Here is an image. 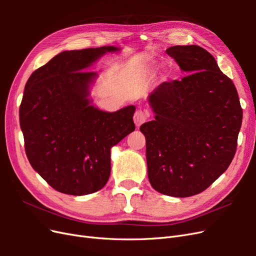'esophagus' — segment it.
Masks as SVG:
<instances>
[{"label": "esophagus", "mask_w": 256, "mask_h": 256, "mask_svg": "<svg viewBox=\"0 0 256 256\" xmlns=\"http://www.w3.org/2000/svg\"><path fill=\"white\" fill-rule=\"evenodd\" d=\"M146 118H147L146 113L143 112L142 110H138L134 115V120L136 127H140L142 124H144L146 122Z\"/></svg>", "instance_id": "34e87169"}]
</instances>
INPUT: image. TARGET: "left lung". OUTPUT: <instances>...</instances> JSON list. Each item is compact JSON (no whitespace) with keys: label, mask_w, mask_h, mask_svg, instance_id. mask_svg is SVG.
<instances>
[{"label":"left lung","mask_w":256,"mask_h":256,"mask_svg":"<svg viewBox=\"0 0 256 256\" xmlns=\"http://www.w3.org/2000/svg\"><path fill=\"white\" fill-rule=\"evenodd\" d=\"M166 53L188 74L152 92L154 120L140 130L152 187L188 198L206 190L230 166L242 109L233 81L210 53L196 44L174 46Z\"/></svg>","instance_id":"left-lung-1"}]
</instances>
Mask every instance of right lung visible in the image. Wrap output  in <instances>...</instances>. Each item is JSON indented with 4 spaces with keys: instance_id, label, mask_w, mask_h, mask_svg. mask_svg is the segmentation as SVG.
<instances>
[{
    "instance_id": "obj_1",
    "label": "right lung",
    "mask_w": 256,
    "mask_h": 256,
    "mask_svg": "<svg viewBox=\"0 0 256 256\" xmlns=\"http://www.w3.org/2000/svg\"><path fill=\"white\" fill-rule=\"evenodd\" d=\"M111 46L64 51L28 78L19 109L30 166L53 189L85 196L104 187L111 173V147L136 129L134 106L116 112L90 104L96 76L84 72Z\"/></svg>"
}]
</instances>
